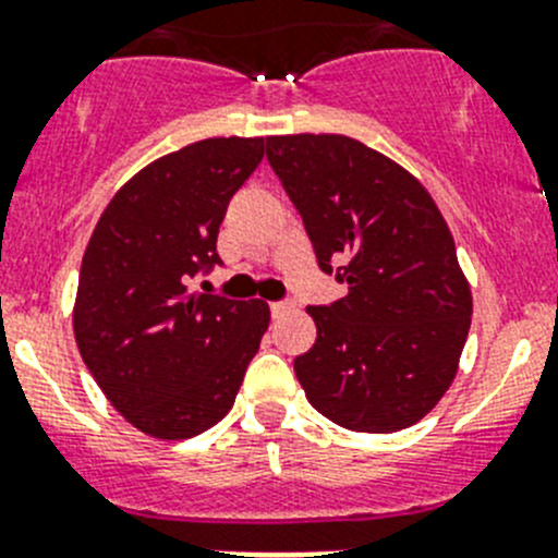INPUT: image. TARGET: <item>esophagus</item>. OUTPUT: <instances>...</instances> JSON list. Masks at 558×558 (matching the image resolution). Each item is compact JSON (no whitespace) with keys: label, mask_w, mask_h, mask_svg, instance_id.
I'll return each mask as SVG.
<instances>
[{"label":"esophagus","mask_w":558,"mask_h":558,"mask_svg":"<svg viewBox=\"0 0 558 558\" xmlns=\"http://www.w3.org/2000/svg\"><path fill=\"white\" fill-rule=\"evenodd\" d=\"M291 308H294V303H289V300H280V303L269 305V311H272L275 319H278V316H283V314H289Z\"/></svg>","instance_id":"esophagus-1"}]
</instances>
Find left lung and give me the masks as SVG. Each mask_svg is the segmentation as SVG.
I'll return each mask as SVG.
<instances>
[{"label": "left lung", "instance_id": "8db88e82", "mask_svg": "<svg viewBox=\"0 0 558 558\" xmlns=\"http://www.w3.org/2000/svg\"><path fill=\"white\" fill-rule=\"evenodd\" d=\"M267 159L319 269L347 283V296L308 308L316 343L294 361L305 397L343 429H408L449 390L471 330L444 215L418 179L343 134L267 137Z\"/></svg>", "mask_w": 558, "mask_h": 558}]
</instances>
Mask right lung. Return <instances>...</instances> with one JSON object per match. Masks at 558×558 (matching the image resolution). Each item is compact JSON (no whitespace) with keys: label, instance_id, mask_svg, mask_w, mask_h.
<instances>
[{"label":"right lung","instance_id":"right-lung-1","mask_svg":"<svg viewBox=\"0 0 558 558\" xmlns=\"http://www.w3.org/2000/svg\"><path fill=\"white\" fill-rule=\"evenodd\" d=\"M262 159L264 137H208L161 156L114 192L87 242L76 347L145 435L186 440L226 418L267 332L262 300L190 291L222 264L220 222Z\"/></svg>","mask_w":558,"mask_h":558}]
</instances>
